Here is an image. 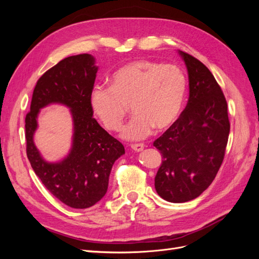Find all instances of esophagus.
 Instances as JSON below:
<instances>
[{"mask_svg": "<svg viewBox=\"0 0 259 259\" xmlns=\"http://www.w3.org/2000/svg\"><path fill=\"white\" fill-rule=\"evenodd\" d=\"M131 148H132L134 151H136V152H140V151L144 150L145 145H144V144H135V145H132Z\"/></svg>", "mask_w": 259, "mask_h": 259, "instance_id": "1", "label": "esophagus"}]
</instances>
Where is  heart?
<instances>
[{"label":"heart","instance_id":"obj_1","mask_svg":"<svg viewBox=\"0 0 259 259\" xmlns=\"http://www.w3.org/2000/svg\"><path fill=\"white\" fill-rule=\"evenodd\" d=\"M187 77L178 67L150 60H135L120 67L111 76V86H96L91 106L108 131L122 127L128 108L132 121L122 132L126 140L144 139L173 125L183 110Z\"/></svg>","mask_w":259,"mask_h":259}]
</instances>
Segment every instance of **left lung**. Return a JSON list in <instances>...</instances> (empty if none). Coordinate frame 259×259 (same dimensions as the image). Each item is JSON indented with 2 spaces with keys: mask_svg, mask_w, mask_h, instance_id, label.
Masks as SVG:
<instances>
[{
  "mask_svg": "<svg viewBox=\"0 0 259 259\" xmlns=\"http://www.w3.org/2000/svg\"><path fill=\"white\" fill-rule=\"evenodd\" d=\"M189 76V99L176 122L154 140L162 164L154 178L160 197L171 203L198 198L224 161L230 123L224 93L200 60L178 52Z\"/></svg>",
  "mask_w": 259,
  "mask_h": 259,
  "instance_id": "8db88e82",
  "label": "left lung"
}]
</instances>
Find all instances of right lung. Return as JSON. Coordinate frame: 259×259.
Returning a JSON list of instances; mask_svg holds the SVG:
<instances>
[{"mask_svg": "<svg viewBox=\"0 0 259 259\" xmlns=\"http://www.w3.org/2000/svg\"><path fill=\"white\" fill-rule=\"evenodd\" d=\"M98 67L90 54L59 61L37 80L26 115L27 156L34 173L55 198L73 208L96 204L107 192L115 160L125 153L119 140L94 119L91 94ZM61 103L70 108L74 121L73 147L59 162L45 161L33 142L42 107Z\"/></svg>", "mask_w": 259, "mask_h": 259, "instance_id": "1", "label": "right lung"}]
</instances>
